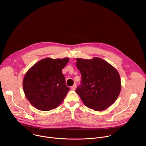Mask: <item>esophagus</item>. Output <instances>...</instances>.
<instances>
[{"mask_svg":"<svg viewBox=\"0 0 146 146\" xmlns=\"http://www.w3.org/2000/svg\"><path fill=\"white\" fill-rule=\"evenodd\" d=\"M76 84H74V85H73L72 87H71V89H72V90H76Z\"/></svg>","mask_w":146,"mask_h":146,"instance_id":"obj_1","label":"esophagus"}]
</instances>
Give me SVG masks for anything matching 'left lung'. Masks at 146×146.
<instances>
[{
	"mask_svg": "<svg viewBox=\"0 0 146 146\" xmlns=\"http://www.w3.org/2000/svg\"><path fill=\"white\" fill-rule=\"evenodd\" d=\"M81 76V85L76 90L84 105L95 110L108 109L118 98L121 83L117 70L105 60L76 58Z\"/></svg>",
	"mask_w": 146,
	"mask_h": 146,
	"instance_id": "obj_1",
	"label": "left lung"
}]
</instances>
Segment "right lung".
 Returning <instances> with one entry per match:
<instances>
[{"label": "right lung", "instance_id": "add662e5", "mask_svg": "<svg viewBox=\"0 0 146 146\" xmlns=\"http://www.w3.org/2000/svg\"><path fill=\"white\" fill-rule=\"evenodd\" d=\"M69 58H46L33 65L25 73L23 90L31 105L41 111L56 108L69 91L62 70Z\"/></svg>", "mask_w": 146, "mask_h": 146}]
</instances>
